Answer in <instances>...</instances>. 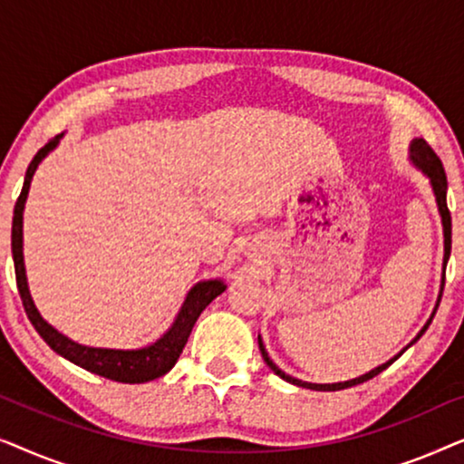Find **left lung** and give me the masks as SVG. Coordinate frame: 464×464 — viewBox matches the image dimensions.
Masks as SVG:
<instances>
[{"instance_id":"left-lung-1","label":"left lung","mask_w":464,"mask_h":464,"mask_svg":"<svg viewBox=\"0 0 464 464\" xmlns=\"http://www.w3.org/2000/svg\"><path fill=\"white\" fill-rule=\"evenodd\" d=\"M410 160L416 164L418 169L422 170L424 175L429 177L430 181V188H433V194H435V200H437V208H440V215H441V224H443V283H446V264L450 259V249H452V218H450V211H448V202H446V192H448V179H446V170H443V164L440 158H437V154L433 150H430V145L424 141V139H414V141L410 143ZM443 283H441V291H440V297H437V306H440L441 302V294H443ZM437 306L433 310V314H430V319L424 323V327L420 329V334L416 335L414 340L410 342L408 346L403 348V351H408V348L411 344H416L418 340H420V335L427 332L430 321H433V316L437 313ZM257 344H259V351H262V357L266 361V365L270 367L272 372L276 373L278 378L287 380V382L295 384V386H302V389H310V391H342V389H351V386H357L361 382H367V380H372L373 376H378L380 372H384L386 367H389L392 361H397L399 357H401L403 351L395 354V357L386 361V363L378 365L376 370L367 372L363 373V376L359 378H353V380H346V382H334V384H313V382H304V380H297L294 376H289V373H285L283 370H278L276 363H272V359L268 357V353H266V346L262 342V335H257Z\"/></svg>"}]
</instances>
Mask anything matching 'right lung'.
Instances as JSON below:
<instances>
[{
  "label": "right lung",
  "mask_w": 464,
  "mask_h": 464,
  "mask_svg": "<svg viewBox=\"0 0 464 464\" xmlns=\"http://www.w3.org/2000/svg\"><path fill=\"white\" fill-rule=\"evenodd\" d=\"M63 137L56 135L54 139L44 145L37 151L34 160H31L27 173H24V183L14 205V218H12V257H14V272H16V285L18 294H21L24 313H27L31 325L35 327V332L42 335L44 342L53 348L56 354L65 357L72 363L84 367L86 372L97 373L107 380H116V382L124 384H141L150 382L164 376V373L173 370V365L179 359V354L186 346V342L192 334L194 323L198 321L202 310L211 304L215 297L221 295L226 291V283L221 278H213V281H200L196 283L189 294L186 295V302L173 321V325L169 327V332L160 335L154 344L137 348V351H118V348H92L78 344V342L69 340L67 335L56 332L53 325H48L42 319V314L37 313L34 300H31L29 287H27V275H24V259H23V211L24 202H27V194L31 188V179L34 173L44 158L59 145Z\"/></svg>",
  "instance_id": "obj_1"
}]
</instances>
